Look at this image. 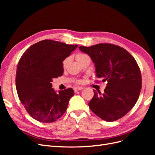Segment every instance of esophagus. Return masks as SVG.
Listing matches in <instances>:
<instances>
[{"instance_id":"obj_1","label":"esophagus","mask_w":155,"mask_h":155,"mask_svg":"<svg viewBox=\"0 0 155 155\" xmlns=\"http://www.w3.org/2000/svg\"><path fill=\"white\" fill-rule=\"evenodd\" d=\"M82 89H83V87H74V91L75 92H76L78 91L82 90Z\"/></svg>"}]
</instances>
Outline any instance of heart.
Here are the masks:
<instances>
[{"label":"heart","mask_w":155,"mask_h":155,"mask_svg":"<svg viewBox=\"0 0 155 155\" xmlns=\"http://www.w3.org/2000/svg\"><path fill=\"white\" fill-rule=\"evenodd\" d=\"M87 57H88V55H87L85 54H83V53H79V54H77V55H76V59L78 60V61H81V60L83 59L84 58H87ZM68 59H69L68 58H67L66 59H64V61H63V64L64 66L67 64V63L68 61Z\"/></svg>","instance_id":"1"}]
</instances>
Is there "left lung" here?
Here are the masks:
<instances>
[{
  "instance_id": "left-lung-1",
  "label": "left lung",
  "mask_w": 155,
  "mask_h": 155,
  "mask_svg": "<svg viewBox=\"0 0 155 155\" xmlns=\"http://www.w3.org/2000/svg\"><path fill=\"white\" fill-rule=\"evenodd\" d=\"M79 48L91 58L97 78L107 82L103 94L93 90L90 109L107 121L122 118L136 104L142 88L141 72L136 60L125 49L110 43Z\"/></svg>"
}]
</instances>
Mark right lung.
Returning a JSON list of instances; mask_svg holds the SVG:
<instances>
[{"mask_svg":"<svg viewBox=\"0 0 155 155\" xmlns=\"http://www.w3.org/2000/svg\"><path fill=\"white\" fill-rule=\"evenodd\" d=\"M53 40H43L31 45L18 63L15 84L18 96L33 118L51 123L66 111L74 95L69 88L56 93L52 79L63 74V61L78 47Z\"/></svg>","mask_w":155,"mask_h":155,"instance_id":"1","label":"right lung"}]
</instances>
